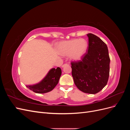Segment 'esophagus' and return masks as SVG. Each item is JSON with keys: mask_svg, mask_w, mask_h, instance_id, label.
<instances>
[{"mask_svg": "<svg viewBox=\"0 0 130 130\" xmlns=\"http://www.w3.org/2000/svg\"><path fill=\"white\" fill-rule=\"evenodd\" d=\"M69 66V64H67V63H66V64H64L62 66V67L63 68L64 67H65V66Z\"/></svg>", "mask_w": 130, "mask_h": 130, "instance_id": "obj_1", "label": "esophagus"}]
</instances>
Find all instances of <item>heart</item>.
I'll use <instances>...</instances> for the list:
<instances>
[{"mask_svg":"<svg viewBox=\"0 0 130 130\" xmlns=\"http://www.w3.org/2000/svg\"><path fill=\"white\" fill-rule=\"evenodd\" d=\"M88 49V43L85 39H73L62 42L57 46V52L61 55H69L73 61L81 60L86 55Z\"/></svg>","mask_w":130,"mask_h":130,"instance_id":"1","label":"heart"}]
</instances>
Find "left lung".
I'll return each instance as SVG.
<instances>
[{"mask_svg":"<svg viewBox=\"0 0 130 130\" xmlns=\"http://www.w3.org/2000/svg\"><path fill=\"white\" fill-rule=\"evenodd\" d=\"M88 37V53L82 61L72 62V76L75 85L86 93L94 94L107 85L109 74L110 58L107 46L92 34Z\"/></svg>","mask_w":130,"mask_h":130,"instance_id":"obj_1","label":"left lung"}]
</instances>
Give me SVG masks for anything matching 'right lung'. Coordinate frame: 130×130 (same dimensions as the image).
<instances>
[{
	"label": "right lung",
	"mask_w": 130,
	"mask_h": 130,
	"mask_svg": "<svg viewBox=\"0 0 130 130\" xmlns=\"http://www.w3.org/2000/svg\"><path fill=\"white\" fill-rule=\"evenodd\" d=\"M62 71L60 67L56 69L52 68L46 76L38 83L32 85H26V86L36 93H45L52 90L57 85Z\"/></svg>",
	"instance_id": "1"
}]
</instances>
